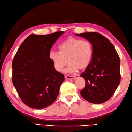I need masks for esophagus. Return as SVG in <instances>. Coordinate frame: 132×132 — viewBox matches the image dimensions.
Returning <instances> with one entry per match:
<instances>
[{
  "instance_id": "34e87169",
  "label": "esophagus",
  "mask_w": 132,
  "mask_h": 132,
  "mask_svg": "<svg viewBox=\"0 0 132 132\" xmlns=\"http://www.w3.org/2000/svg\"><path fill=\"white\" fill-rule=\"evenodd\" d=\"M65 79L68 80H71V79H74L75 77L74 76H69V75H65Z\"/></svg>"
}]
</instances>
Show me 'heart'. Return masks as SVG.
Returning a JSON list of instances; mask_svg holds the SVG:
<instances>
[{
	"label": "heart",
	"mask_w": 132,
	"mask_h": 132,
	"mask_svg": "<svg viewBox=\"0 0 132 132\" xmlns=\"http://www.w3.org/2000/svg\"><path fill=\"white\" fill-rule=\"evenodd\" d=\"M59 52L51 51L49 59L55 69L62 72L69 63L67 69L69 73H74L79 69H87L92 62L93 56V45L88 40L69 37L59 45Z\"/></svg>",
	"instance_id": "b5f03b06"
}]
</instances>
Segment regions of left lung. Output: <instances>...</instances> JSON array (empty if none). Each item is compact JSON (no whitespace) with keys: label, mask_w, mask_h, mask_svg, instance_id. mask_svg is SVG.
Returning <instances> with one entry per match:
<instances>
[{"label":"left lung","mask_w":132,"mask_h":132,"mask_svg":"<svg viewBox=\"0 0 132 132\" xmlns=\"http://www.w3.org/2000/svg\"><path fill=\"white\" fill-rule=\"evenodd\" d=\"M75 35L90 41L93 47L92 62L80 75L85 81L80 93L91 103H103L112 97L120 84L119 56L111 42L100 34L94 32Z\"/></svg>","instance_id":"1"}]
</instances>
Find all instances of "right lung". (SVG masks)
<instances>
[{"instance_id": "obj_1", "label": "right lung", "mask_w": 132, "mask_h": 132, "mask_svg": "<svg viewBox=\"0 0 132 132\" xmlns=\"http://www.w3.org/2000/svg\"><path fill=\"white\" fill-rule=\"evenodd\" d=\"M64 31L28 36L12 61V82L23 103L42 109L57 98L64 75L55 69L49 59L53 44Z\"/></svg>"}]
</instances>
